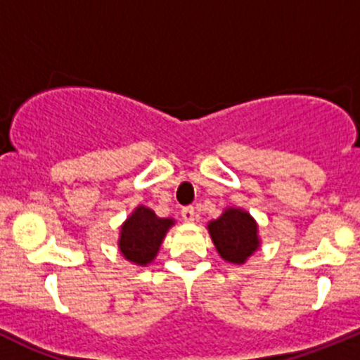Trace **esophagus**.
<instances>
[{"instance_id": "34e87169", "label": "esophagus", "mask_w": 360, "mask_h": 360, "mask_svg": "<svg viewBox=\"0 0 360 360\" xmlns=\"http://www.w3.org/2000/svg\"><path fill=\"white\" fill-rule=\"evenodd\" d=\"M181 218H184V221H187V224H192V221L195 220V210L192 206H187L181 210Z\"/></svg>"}]
</instances>
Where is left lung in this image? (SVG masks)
I'll list each match as a JSON object with an SVG mask.
<instances>
[{"label":"left lung","instance_id":"left-lung-1","mask_svg":"<svg viewBox=\"0 0 360 360\" xmlns=\"http://www.w3.org/2000/svg\"><path fill=\"white\" fill-rule=\"evenodd\" d=\"M207 232L218 255L234 265H244L262 246L257 220L239 206L225 207L217 220L207 221Z\"/></svg>","mask_w":360,"mask_h":360}]
</instances>
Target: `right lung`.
<instances>
[{"label":"right lung","instance_id":"add662e5","mask_svg":"<svg viewBox=\"0 0 360 360\" xmlns=\"http://www.w3.org/2000/svg\"><path fill=\"white\" fill-rule=\"evenodd\" d=\"M175 221V218H161L150 207L139 205L120 227V253L133 265L147 266L155 260L162 240Z\"/></svg>","mask_w":360,"mask_h":360}]
</instances>
